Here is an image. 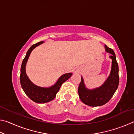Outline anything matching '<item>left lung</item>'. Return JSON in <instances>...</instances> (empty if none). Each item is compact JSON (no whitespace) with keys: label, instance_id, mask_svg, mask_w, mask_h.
Segmentation results:
<instances>
[{"label":"left lung","instance_id":"8db88e82","mask_svg":"<svg viewBox=\"0 0 134 134\" xmlns=\"http://www.w3.org/2000/svg\"><path fill=\"white\" fill-rule=\"evenodd\" d=\"M105 50L111 55L112 67L109 76L102 85L94 89L86 87L82 77L79 85L78 93L81 101L86 105L93 107L103 105L109 101L114 94L119 85V67L116 55L112 49L105 45Z\"/></svg>","mask_w":134,"mask_h":134}]
</instances>
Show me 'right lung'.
Wrapping results in <instances>:
<instances>
[{
    "instance_id": "obj_1",
    "label": "right lung",
    "mask_w": 134,
    "mask_h": 134,
    "mask_svg": "<svg viewBox=\"0 0 134 134\" xmlns=\"http://www.w3.org/2000/svg\"><path fill=\"white\" fill-rule=\"evenodd\" d=\"M43 42H38L34 44L29 48L27 51L26 55L22 61L21 68V75H20V82L22 89L30 99L38 103H44L50 102L55 98L56 94L60 90L62 84L68 80L71 76L72 73H65L63 74L58 79L55 85L49 87H41L34 84L29 80L26 74V64L27 61L32 51L38 45L42 44Z\"/></svg>"
}]
</instances>
